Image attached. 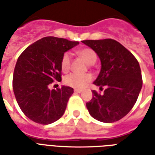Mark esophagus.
Instances as JSON below:
<instances>
[{"label":"esophagus","mask_w":155,"mask_h":155,"mask_svg":"<svg viewBox=\"0 0 155 155\" xmlns=\"http://www.w3.org/2000/svg\"><path fill=\"white\" fill-rule=\"evenodd\" d=\"M74 91L75 92V93H81V92H82V91H81V90H78V89H75Z\"/></svg>","instance_id":"obj_1"}]
</instances>
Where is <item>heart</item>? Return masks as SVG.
Wrapping results in <instances>:
<instances>
[{"mask_svg":"<svg viewBox=\"0 0 155 155\" xmlns=\"http://www.w3.org/2000/svg\"><path fill=\"white\" fill-rule=\"evenodd\" d=\"M78 54L81 56L86 64H94L96 61H97V55L96 53L94 52L91 48H84L81 49L78 51ZM71 56L70 53L65 52L61 58V70L63 72H67L70 68H71ZM92 80V76L91 74H79L75 73H71L68 74L64 78V83L68 86H71L72 88L75 89H82L87 85Z\"/></svg>","mask_w":155,"mask_h":155,"instance_id":"obj_1","label":"heart"}]
</instances>
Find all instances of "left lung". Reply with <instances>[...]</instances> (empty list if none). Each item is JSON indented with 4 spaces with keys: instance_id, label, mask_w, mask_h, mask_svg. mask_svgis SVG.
Returning <instances> with one entry per match:
<instances>
[{
    "instance_id": "8db88e82",
    "label": "left lung",
    "mask_w": 155,
    "mask_h": 155,
    "mask_svg": "<svg viewBox=\"0 0 155 155\" xmlns=\"http://www.w3.org/2000/svg\"><path fill=\"white\" fill-rule=\"evenodd\" d=\"M98 54L101 70L94 84L104 87V93L92 91L86 103L89 113L95 120L112 123L126 115L136 102L143 81L140 64L133 54L112 39L82 41Z\"/></svg>"
}]
</instances>
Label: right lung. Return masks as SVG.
I'll return each instance as SVG.
<instances>
[{"label": "right lung", "mask_w": 155, "mask_h": 155, "mask_svg": "<svg viewBox=\"0 0 155 155\" xmlns=\"http://www.w3.org/2000/svg\"><path fill=\"white\" fill-rule=\"evenodd\" d=\"M78 41L46 36L35 41L19 56L13 74V91L22 112L35 123L49 124L64 113L73 88L50 90L61 81V58Z\"/></svg>", "instance_id": "1"}]
</instances>
